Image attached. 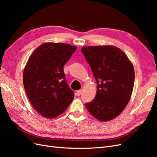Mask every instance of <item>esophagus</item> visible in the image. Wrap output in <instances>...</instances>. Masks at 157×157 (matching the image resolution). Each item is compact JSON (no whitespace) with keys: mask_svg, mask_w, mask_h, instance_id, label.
Here are the masks:
<instances>
[{"mask_svg":"<svg viewBox=\"0 0 157 157\" xmlns=\"http://www.w3.org/2000/svg\"><path fill=\"white\" fill-rule=\"evenodd\" d=\"M81 93H82V90H77V96H80V94H81Z\"/></svg>","mask_w":157,"mask_h":157,"instance_id":"esophagus-1","label":"esophagus"}]
</instances>
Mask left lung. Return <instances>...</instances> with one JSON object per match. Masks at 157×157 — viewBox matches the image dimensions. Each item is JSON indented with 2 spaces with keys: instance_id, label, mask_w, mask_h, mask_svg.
Returning <instances> with one entry per match:
<instances>
[{
  "instance_id": "obj_1",
  "label": "left lung",
  "mask_w": 157,
  "mask_h": 157,
  "mask_svg": "<svg viewBox=\"0 0 157 157\" xmlns=\"http://www.w3.org/2000/svg\"><path fill=\"white\" fill-rule=\"evenodd\" d=\"M81 52L98 84L96 97L86 107L97 119L112 120L130 101L135 78L134 67L124 52L113 46H84Z\"/></svg>"
}]
</instances>
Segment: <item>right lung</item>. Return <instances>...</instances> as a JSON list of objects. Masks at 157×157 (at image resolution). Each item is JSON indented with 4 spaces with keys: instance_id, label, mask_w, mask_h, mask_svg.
<instances>
[{
    "instance_id": "add662e5",
    "label": "right lung",
    "mask_w": 157,
    "mask_h": 157,
    "mask_svg": "<svg viewBox=\"0 0 157 157\" xmlns=\"http://www.w3.org/2000/svg\"><path fill=\"white\" fill-rule=\"evenodd\" d=\"M77 47L47 42L35 50L23 71V85L33 107L42 116L60 115L72 102L74 92L67 84L63 66Z\"/></svg>"
}]
</instances>
